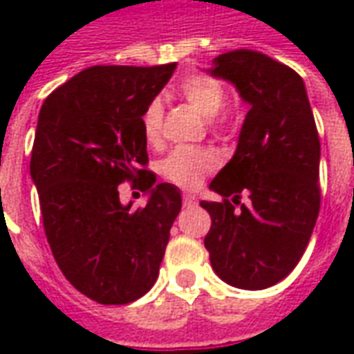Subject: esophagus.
Instances as JSON below:
<instances>
[{
  "mask_svg": "<svg viewBox=\"0 0 354 354\" xmlns=\"http://www.w3.org/2000/svg\"><path fill=\"white\" fill-rule=\"evenodd\" d=\"M197 205V199H195V195H189V193H185L184 195V207H195Z\"/></svg>",
  "mask_w": 354,
  "mask_h": 354,
  "instance_id": "esophagus-1",
  "label": "esophagus"
}]
</instances>
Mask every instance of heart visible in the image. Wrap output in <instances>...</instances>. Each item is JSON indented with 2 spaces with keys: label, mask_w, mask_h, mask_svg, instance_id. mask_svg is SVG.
<instances>
[{
  "label": "heart",
  "mask_w": 354,
  "mask_h": 354,
  "mask_svg": "<svg viewBox=\"0 0 354 354\" xmlns=\"http://www.w3.org/2000/svg\"><path fill=\"white\" fill-rule=\"evenodd\" d=\"M178 96L203 119H214L225 106V87L208 73H192L178 85ZM162 106L151 100L142 113V132L149 146L161 144ZM214 129H220L214 124ZM218 167V157L210 149H187L178 147L170 151L159 165L161 176L180 187H195L205 174Z\"/></svg>",
  "instance_id": "obj_1"
}]
</instances>
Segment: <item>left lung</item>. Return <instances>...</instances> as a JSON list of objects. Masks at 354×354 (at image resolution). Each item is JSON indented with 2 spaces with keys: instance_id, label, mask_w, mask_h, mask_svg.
<instances>
[{
  "instance_id": "8db88e82",
  "label": "left lung",
  "mask_w": 354,
  "mask_h": 354,
  "mask_svg": "<svg viewBox=\"0 0 354 354\" xmlns=\"http://www.w3.org/2000/svg\"><path fill=\"white\" fill-rule=\"evenodd\" d=\"M210 73L231 81L250 109L233 159L210 182L222 203H201L212 220L205 246L223 282L269 288L297 266L319 216L315 117L304 80L263 53H223Z\"/></svg>"
}]
</instances>
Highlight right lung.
<instances>
[{
    "label": "right lung",
    "mask_w": 354,
    "mask_h": 354,
    "mask_svg": "<svg viewBox=\"0 0 354 354\" xmlns=\"http://www.w3.org/2000/svg\"><path fill=\"white\" fill-rule=\"evenodd\" d=\"M176 62L91 66L45 98L30 174L60 271L102 305L138 299L157 281L170 227L182 208L176 185L146 169L142 113ZM150 192L144 209L118 201V184Z\"/></svg>",
    "instance_id": "right-lung-1"
}]
</instances>
